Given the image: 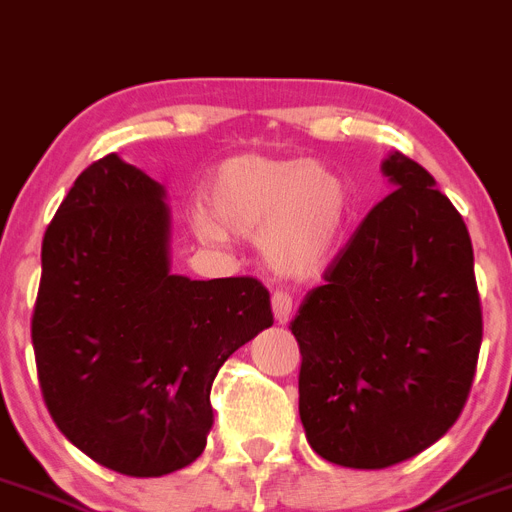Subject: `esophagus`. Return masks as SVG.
I'll return each mask as SVG.
<instances>
[{
	"mask_svg": "<svg viewBox=\"0 0 512 512\" xmlns=\"http://www.w3.org/2000/svg\"><path fill=\"white\" fill-rule=\"evenodd\" d=\"M270 306H273V317L278 324H288L291 319V309H293V301L286 291H275L273 299H270Z\"/></svg>",
	"mask_w": 512,
	"mask_h": 512,
	"instance_id": "obj_1",
	"label": "esophagus"
}]
</instances>
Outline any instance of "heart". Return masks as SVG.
Returning <instances> with one entry per match:
<instances>
[{"label":"heart","mask_w":512,"mask_h":512,"mask_svg":"<svg viewBox=\"0 0 512 512\" xmlns=\"http://www.w3.org/2000/svg\"><path fill=\"white\" fill-rule=\"evenodd\" d=\"M195 234L224 244L229 234L260 242L270 268L314 278L340 250L350 213L348 185L337 172L304 159L237 154L211 172Z\"/></svg>","instance_id":"1"}]
</instances>
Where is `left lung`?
<instances>
[{"instance_id": "left-lung-1", "label": "left lung", "mask_w": 512, "mask_h": 512, "mask_svg": "<svg viewBox=\"0 0 512 512\" xmlns=\"http://www.w3.org/2000/svg\"><path fill=\"white\" fill-rule=\"evenodd\" d=\"M381 172L394 193L371 208L291 322L306 441L350 469H386L443 438L464 410L482 345L464 219L399 151Z\"/></svg>"}]
</instances>
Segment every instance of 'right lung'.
<instances>
[{"mask_svg": "<svg viewBox=\"0 0 512 512\" xmlns=\"http://www.w3.org/2000/svg\"><path fill=\"white\" fill-rule=\"evenodd\" d=\"M41 265L33 350L61 433L128 477L193 464L216 373L273 324L262 283L172 273L167 190L118 154L77 177Z\"/></svg>", "mask_w": 512, "mask_h": 512, "instance_id": "add662e5", "label": "right lung"}]
</instances>
